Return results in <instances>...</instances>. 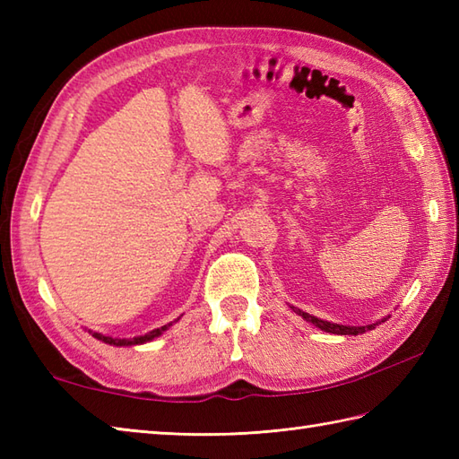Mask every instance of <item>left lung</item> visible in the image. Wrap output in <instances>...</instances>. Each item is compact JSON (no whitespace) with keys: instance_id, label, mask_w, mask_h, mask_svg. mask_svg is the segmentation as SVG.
I'll return each mask as SVG.
<instances>
[{"instance_id":"1","label":"left lung","mask_w":459,"mask_h":459,"mask_svg":"<svg viewBox=\"0 0 459 459\" xmlns=\"http://www.w3.org/2000/svg\"><path fill=\"white\" fill-rule=\"evenodd\" d=\"M298 314L304 317L306 321H309V324H314L316 327H319L321 331H327V333H335V335H359V333H365V331L368 329H375L377 324H370V325H365V327H351V325H339V324H331V321H324V319H317L314 316L306 314V311H299L296 309Z\"/></svg>"}]
</instances>
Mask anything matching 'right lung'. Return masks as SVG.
<instances>
[{"mask_svg": "<svg viewBox=\"0 0 459 459\" xmlns=\"http://www.w3.org/2000/svg\"><path fill=\"white\" fill-rule=\"evenodd\" d=\"M169 325H171V324L163 325V327H158V329H153V331H150V333L140 335V337H134V339H116V337L100 335V333H92V337L100 339V341H104V343H108V345H116V347H122V345H140V343H148V341H152V339H155L158 335H161L163 331L168 329Z\"/></svg>", "mask_w": 459, "mask_h": 459, "instance_id": "right-lung-1", "label": "right lung"}]
</instances>
